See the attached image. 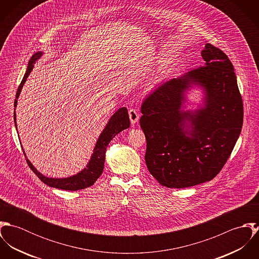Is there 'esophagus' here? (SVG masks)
Returning a JSON list of instances; mask_svg holds the SVG:
<instances>
[{"mask_svg":"<svg viewBox=\"0 0 259 259\" xmlns=\"http://www.w3.org/2000/svg\"><path fill=\"white\" fill-rule=\"evenodd\" d=\"M128 115H130V119H131L132 124L137 123L139 121V119H140V114H139V112L137 111V110H135V109H131L128 111Z\"/></svg>","mask_w":259,"mask_h":259,"instance_id":"34e87169","label":"esophagus"}]
</instances>
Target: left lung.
<instances>
[{
  "label": "left lung",
  "mask_w": 259,
  "mask_h": 259,
  "mask_svg": "<svg viewBox=\"0 0 259 259\" xmlns=\"http://www.w3.org/2000/svg\"><path fill=\"white\" fill-rule=\"evenodd\" d=\"M202 67L165 81L144 101L141 127L146 162L163 186L185 188L211 181L228 159L243 122V104L233 66L206 44ZM197 86L203 105L185 111L186 94Z\"/></svg>",
  "instance_id": "8db88e82"
}]
</instances>
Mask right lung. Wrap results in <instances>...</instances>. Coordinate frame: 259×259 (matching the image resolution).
<instances>
[{"instance_id": "1", "label": "right lung", "mask_w": 259, "mask_h": 259, "mask_svg": "<svg viewBox=\"0 0 259 259\" xmlns=\"http://www.w3.org/2000/svg\"><path fill=\"white\" fill-rule=\"evenodd\" d=\"M42 52H37L36 54L33 55V57L31 58L26 74L24 75L21 84L18 88L17 91V95H16V100H15V110L17 108V104H18V99L20 97L21 91L24 87V83L26 82L29 74H31V72L34 69V65L37 62V60L42 56ZM14 119H15V125H16V130L17 128V121H16V111H14ZM130 117H128V112L126 108H120L117 111H115L111 116V118L109 119L106 127L104 128V131L102 132V134L100 135L96 147L94 148V152L92 154V157L90 159V161L88 162L87 166L81 169L79 172H77L76 175L69 177V178H63V179H55V178H48L45 177L44 175H41L39 171H37V168L32 164V162L27 158V155L25 153L24 150V154L26 156L27 162L29 164V166L32 168V170L37 175V178L47 185L51 186V187H56V188H60V189H64V190H79V189H83L87 187H90L91 185H94L96 183V181L101 177V175L103 174L104 170V166H105V159H106V150L110 144L111 140L117 135L119 134L121 131L126 130L127 127H130Z\"/></svg>"}]
</instances>
